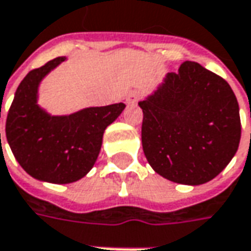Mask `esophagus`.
<instances>
[{"label": "esophagus", "instance_id": "obj_1", "mask_svg": "<svg viewBox=\"0 0 251 251\" xmlns=\"http://www.w3.org/2000/svg\"><path fill=\"white\" fill-rule=\"evenodd\" d=\"M139 99H140V91L133 90L126 96V102H127V104H134V102L139 101Z\"/></svg>", "mask_w": 251, "mask_h": 251}]
</instances>
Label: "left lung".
<instances>
[{"mask_svg": "<svg viewBox=\"0 0 251 251\" xmlns=\"http://www.w3.org/2000/svg\"><path fill=\"white\" fill-rule=\"evenodd\" d=\"M142 144L152 169L182 185L211 180L236 154L240 115L225 79L186 61L139 102Z\"/></svg>", "mask_w": 251, "mask_h": 251, "instance_id": "8db88e82", "label": "left lung"}]
</instances>
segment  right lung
Segmentation results:
<instances>
[{
	"label": "right lung",
	"mask_w": 251,
	"mask_h": 251,
	"mask_svg": "<svg viewBox=\"0 0 251 251\" xmlns=\"http://www.w3.org/2000/svg\"><path fill=\"white\" fill-rule=\"evenodd\" d=\"M65 59L58 56L25 76L5 125L6 140L21 167L34 179L59 185L86 176L99 157L105 127L125 108L118 102L64 117H52L40 108V82Z\"/></svg>",
	"instance_id": "obj_1"
}]
</instances>
